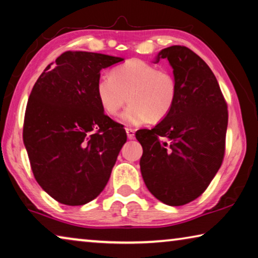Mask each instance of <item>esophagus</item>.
I'll use <instances>...</instances> for the list:
<instances>
[{
  "instance_id": "esophagus-1",
  "label": "esophagus",
  "mask_w": 258,
  "mask_h": 258,
  "mask_svg": "<svg viewBox=\"0 0 258 258\" xmlns=\"http://www.w3.org/2000/svg\"><path fill=\"white\" fill-rule=\"evenodd\" d=\"M126 133H127V138H128L130 140L134 139V136H136V134H134V130H132V128H126Z\"/></svg>"
}]
</instances>
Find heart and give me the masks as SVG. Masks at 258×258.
<instances>
[{"mask_svg": "<svg viewBox=\"0 0 258 258\" xmlns=\"http://www.w3.org/2000/svg\"><path fill=\"white\" fill-rule=\"evenodd\" d=\"M97 101L109 116L121 114L126 125L138 126L152 120H163L174 109L177 99V82L170 73L140 59L126 61L112 69L110 75H101L95 86Z\"/></svg>", "mask_w": 258, "mask_h": 258, "instance_id": "b5f03b06", "label": "heart"}]
</instances>
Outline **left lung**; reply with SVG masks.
Segmentation results:
<instances>
[{"mask_svg":"<svg viewBox=\"0 0 258 258\" xmlns=\"http://www.w3.org/2000/svg\"><path fill=\"white\" fill-rule=\"evenodd\" d=\"M177 82L171 112L152 130H139L140 170L147 189L169 206L198 198L220 168L228 124L227 104L213 72L185 46L163 48Z\"/></svg>","mask_w":258,"mask_h":258,"instance_id":"obj_1","label":"left lung"}]
</instances>
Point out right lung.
Returning <instances> with one entry per match:
<instances>
[{
  "mask_svg": "<svg viewBox=\"0 0 258 258\" xmlns=\"http://www.w3.org/2000/svg\"><path fill=\"white\" fill-rule=\"evenodd\" d=\"M122 57L64 52L34 83L23 141L38 184L56 202L80 206L104 190L127 136L96 96L103 68Z\"/></svg>",
  "mask_w": 258,
  "mask_h": 258,
  "instance_id": "right-lung-1",
  "label": "right lung"
}]
</instances>
